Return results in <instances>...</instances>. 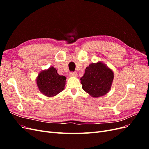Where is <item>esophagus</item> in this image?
Returning <instances> with one entry per match:
<instances>
[{"instance_id":"obj_1","label":"esophagus","mask_w":149,"mask_h":149,"mask_svg":"<svg viewBox=\"0 0 149 149\" xmlns=\"http://www.w3.org/2000/svg\"><path fill=\"white\" fill-rule=\"evenodd\" d=\"M70 77H77L78 74L76 72H71L70 73Z\"/></svg>"}]
</instances>
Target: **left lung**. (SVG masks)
I'll return each mask as SVG.
<instances>
[{
    "label": "left lung",
    "instance_id": "1",
    "mask_svg": "<svg viewBox=\"0 0 149 149\" xmlns=\"http://www.w3.org/2000/svg\"><path fill=\"white\" fill-rule=\"evenodd\" d=\"M114 77L113 71L104 63L98 61L86 68L80 80L86 93L91 97H100L109 93Z\"/></svg>",
    "mask_w": 149,
    "mask_h": 149
}]
</instances>
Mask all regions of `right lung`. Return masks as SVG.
<instances>
[{
    "mask_svg": "<svg viewBox=\"0 0 149 149\" xmlns=\"http://www.w3.org/2000/svg\"><path fill=\"white\" fill-rule=\"evenodd\" d=\"M66 78L58 73L53 66L40 71L36 79L40 93L48 97L56 96L65 89Z\"/></svg>",
    "mask_w": 149,
    "mask_h": 149,
    "instance_id": "1",
    "label": "right lung"
}]
</instances>
